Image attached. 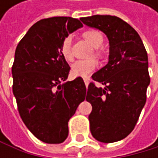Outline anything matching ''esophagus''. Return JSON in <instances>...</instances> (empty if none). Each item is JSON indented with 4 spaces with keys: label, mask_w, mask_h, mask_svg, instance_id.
<instances>
[{
    "label": "esophagus",
    "mask_w": 158,
    "mask_h": 158,
    "mask_svg": "<svg viewBox=\"0 0 158 158\" xmlns=\"http://www.w3.org/2000/svg\"><path fill=\"white\" fill-rule=\"evenodd\" d=\"M83 81H84L85 85L87 86V85L89 84V82H90V78H89V77H84V78H83Z\"/></svg>",
    "instance_id": "esophagus-1"
}]
</instances>
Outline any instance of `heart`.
Here are the masks:
<instances>
[{
    "instance_id": "1",
    "label": "heart",
    "mask_w": 158,
    "mask_h": 158,
    "mask_svg": "<svg viewBox=\"0 0 158 158\" xmlns=\"http://www.w3.org/2000/svg\"><path fill=\"white\" fill-rule=\"evenodd\" d=\"M82 37L92 45L93 47L97 48L95 50V54L97 56H99V51L98 47H99L103 42V36L97 30L88 29L82 33ZM60 54L66 60H71L73 59L72 54V38L70 35L66 36L60 44ZM98 66V61L95 59H89L84 60H77L73 63L71 71L72 74L76 77H87L92 73Z\"/></svg>"
}]
</instances>
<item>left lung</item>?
<instances>
[{
	"label": "left lung",
	"instance_id": "8db88e82",
	"mask_svg": "<svg viewBox=\"0 0 158 158\" xmlns=\"http://www.w3.org/2000/svg\"><path fill=\"white\" fill-rule=\"evenodd\" d=\"M81 21L104 33L109 40V60L92 78L86 100L92 104L90 131L104 143L125 138L135 128L146 102L150 84L148 56L135 30L120 18L94 15Z\"/></svg>",
	"mask_w": 158,
	"mask_h": 158
}]
</instances>
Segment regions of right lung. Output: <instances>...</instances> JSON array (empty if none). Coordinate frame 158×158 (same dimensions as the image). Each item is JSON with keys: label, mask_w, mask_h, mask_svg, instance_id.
Returning <instances> with one entry per match:
<instances>
[{"label": "right lung", "mask_w": 158, "mask_h": 158, "mask_svg": "<svg viewBox=\"0 0 158 158\" xmlns=\"http://www.w3.org/2000/svg\"><path fill=\"white\" fill-rule=\"evenodd\" d=\"M81 27L82 23L71 17L42 19L30 27L15 51L12 88L18 110L42 142H63L69 119L85 99L81 77L65 82L70 66L60 51L62 40Z\"/></svg>", "instance_id": "1"}]
</instances>
